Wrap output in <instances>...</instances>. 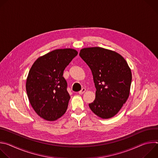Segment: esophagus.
I'll use <instances>...</instances> for the list:
<instances>
[{
	"mask_svg": "<svg viewBox=\"0 0 158 158\" xmlns=\"http://www.w3.org/2000/svg\"><path fill=\"white\" fill-rule=\"evenodd\" d=\"M85 89L84 88V87H83L80 91H79V94H84V93H85Z\"/></svg>",
	"mask_w": 158,
	"mask_h": 158,
	"instance_id": "obj_1",
	"label": "esophagus"
}]
</instances>
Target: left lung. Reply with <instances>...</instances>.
I'll use <instances>...</instances> for the list:
<instances>
[{"mask_svg": "<svg viewBox=\"0 0 158 158\" xmlns=\"http://www.w3.org/2000/svg\"><path fill=\"white\" fill-rule=\"evenodd\" d=\"M79 56L91 69L96 89L90 109L102 119L113 117L129 94L132 74L127 62L118 53L99 47L82 49Z\"/></svg>", "mask_w": 158, "mask_h": 158, "instance_id": "left-lung-1", "label": "left lung"}]
</instances>
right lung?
Masks as SVG:
<instances>
[{
    "instance_id": "add662e5",
    "label": "right lung",
    "mask_w": 158,
    "mask_h": 158,
    "mask_svg": "<svg viewBox=\"0 0 158 158\" xmlns=\"http://www.w3.org/2000/svg\"><path fill=\"white\" fill-rule=\"evenodd\" d=\"M77 54L72 49H56L38 58L31 67L26 91L32 107L42 118L52 121L65 112L71 97L63 73Z\"/></svg>"
}]
</instances>
